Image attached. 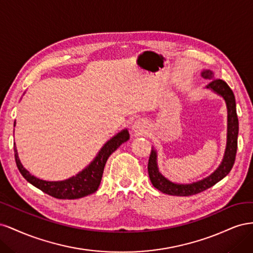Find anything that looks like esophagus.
<instances>
[{
	"label": "esophagus",
	"instance_id": "1",
	"mask_svg": "<svg viewBox=\"0 0 253 253\" xmlns=\"http://www.w3.org/2000/svg\"><path fill=\"white\" fill-rule=\"evenodd\" d=\"M145 131H147V126H145V124L140 119L136 120L132 125V132L136 135H143L145 134Z\"/></svg>",
	"mask_w": 253,
	"mask_h": 253
}]
</instances>
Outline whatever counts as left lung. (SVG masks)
<instances>
[{
	"label": "left lung",
	"instance_id": "obj_1",
	"mask_svg": "<svg viewBox=\"0 0 253 253\" xmlns=\"http://www.w3.org/2000/svg\"><path fill=\"white\" fill-rule=\"evenodd\" d=\"M202 78L210 80L205 88L210 89L214 94L220 96L225 100L227 106V141L223 160L217 169L207 177L193 181L191 183H178L167 178L159 171L157 163V151L152 148L149 159L148 171L152 185L163 193L175 196H190L211 188L216 182L223 179L231 171L237 150V135H239V119L236 115L235 98L232 89L221 79L215 77V75L210 70H203L201 73Z\"/></svg>",
	"mask_w": 253,
	"mask_h": 253
}]
</instances>
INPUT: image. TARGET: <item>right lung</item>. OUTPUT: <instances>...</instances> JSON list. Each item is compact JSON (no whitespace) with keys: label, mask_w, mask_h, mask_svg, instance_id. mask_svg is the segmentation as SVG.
Segmentation results:
<instances>
[{"label":"right lung","mask_w":253,"mask_h":253,"mask_svg":"<svg viewBox=\"0 0 253 253\" xmlns=\"http://www.w3.org/2000/svg\"><path fill=\"white\" fill-rule=\"evenodd\" d=\"M14 126H16V121H14ZM128 139L129 135L127 129L124 128L103 144V147L98 152L97 156L86 168H84L78 174L64 180H43L30 174L21 163L16 143L13 147L14 158H16L20 173L33 186L40 189L44 193L52 197L60 198V200H76V198H81L96 192L100 186L106 160L113 152L116 151L122 143H125Z\"/></svg>","instance_id":"1"}]
</instances>
